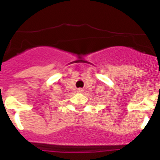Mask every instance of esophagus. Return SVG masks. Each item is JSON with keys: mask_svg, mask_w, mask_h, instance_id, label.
Masks as SVG:
<instances>
[{"mask_svg": "<svg viewBox=\"0 0 160 160\" xmlns=\"http://www.w3.org/2000/svg\"><path fill=\"white\" fill-rule=\"evenodd\" d=\"M83 90H82V89H81V88H79V89H78V92H82Z\"/></svg>", "mask_w": 160, "mask_h": 160, "instance_id": "obj_1", "label": "esophagus"}]
</instances>
